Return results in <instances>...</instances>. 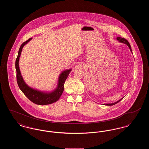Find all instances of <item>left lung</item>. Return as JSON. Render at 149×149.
Instances as JSON below:
<instances>
[{"mask_svg": "<svg viewBox=\"0 0 149 149\" xmlns=\"http://www.w3.org/2000/svg\"><path fill=\"white\" fill-rule=\"evenodd\" d=\"M117 40H118L120 42L126 44V45H127L128 46V47L130 48V49L131 50V51L132 52V50H131V47L130 44L129 42H128V41L127 40H126L125 38H121L120 37H118L117 38ZM122 99H123V98L120 99V100H118L117 102H115V103H109V104H105V105H106V106H113V105H114V104H117L118 102H119L120 101V100H122Z\"/></svg>", "mask_w": 149, "mask_h": 149, "instance_id": "8db88e82", "label": "left lung"}]
</instances>
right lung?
<instances>
[{
  "label": "right lung",
  "instance_id": "add662e5",
  "mask_svg": "<svg viewBox=\"0 0 149 149\" xmlns=\"http://www.w3.org/2000/svg\"><path fill=\"white\" fill-rule=\"evenodd\" d=\"M32 39L29 38L28 40L23 43L19 48L18 51V56L15 60V69L17 71V81L19 89L24 94L29 98L31 102L38 105H46L53 103L57 101L64 91V83L68 77L71 69L66 70L61 73L59 78L58 85L56 89L52 92L46 93L40 92L35 89H33L26 84L24 81L19 68V59L21 54L23 46Z\"/></svg>",
  "mask_w": 149,
  "mask_h": 149
}]
</instances>
